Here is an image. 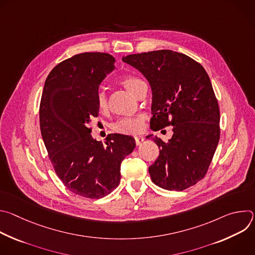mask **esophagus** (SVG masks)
Listing matches in <instances>:
<instances>
[{"label": "esophagus", "mask_w": 255, "mask_h": 255, "mask_svg": "<svg viewBox=\"0 0 255 255\" xmlns=\"http://www.w3.org/2000/svg\"><path fill=\"white\" fill-rule=\"evenodd\" d=\"M134 140H135V144H136V145H139L140 143H142V141L144 140V138H143L142 136H136V137L134 138Z\"/></svg>", "instance_id": "34e87169"}]
</instances>
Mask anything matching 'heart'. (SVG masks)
I'll return each mask as SVG.
<instances>
[{"mask_svg": "<svg viewBox=\"0 0 255 255\" xmlns=\"http://www.w3.org/2000/svg\"><path fill=\"white\" fill-rule=\"evenodd\" d=\"M120 84L127 89L132 95L136 96L139 87L144 84L143 80L134 75H126L121 78ZM97 106L101 112L108 110V97L104 90H99L97 94ZM146 115L137 114L131 117H122L112 124V130L126 135H136L143 131Z\"/></svg>", "mask_w": 255, "mask_h": 255, "instance_id": "1", "label": "heart"}]
</instances>
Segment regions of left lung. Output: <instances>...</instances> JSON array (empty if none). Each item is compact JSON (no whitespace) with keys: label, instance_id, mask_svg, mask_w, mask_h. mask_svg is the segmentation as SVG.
Masks as SVG:
<instances>
[{"label":"left lung","instance_id":"left-lung-1","mask_svg":"<svg viewBox=\"0 0 255 255\" xmlns=\"http://www.w3.org/2000/svg\"><path fill=\"white\" fill-rule=\"evenodd\" d=\"M152 90L150 128L173 126L168 142L152 138L160 149L149 166L151 179L168 191H184L207 173L220 139V109L205 68L190 56L155 50L130 54Z\"/></svg>","mask_w":255,"mask_h":255}]
</instances>
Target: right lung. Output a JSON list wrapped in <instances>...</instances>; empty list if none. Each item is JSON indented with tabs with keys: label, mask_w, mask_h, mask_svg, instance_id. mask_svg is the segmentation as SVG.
<instances>
[{
	"label": "right lung",
	"mask_w": 255,
	"mask_h": 255,
	"mask_svg": "<svg viewBox=\"0 0 255 255\" xmlns=\"http://www.w3.org/2000/svg\"><path fill=\"white\" fill-rule=\"evenodd\" d=\"M105 52H85L59 62L45 81L39 121L49 159L71 193L100 199L116 189L121 163L135 148L131 136L110 134L106 145L91 136L90 120L99 115V85L114 68Z\"/></svg>",
	"instance_id": "1"
}]
</instances>
